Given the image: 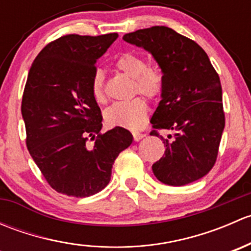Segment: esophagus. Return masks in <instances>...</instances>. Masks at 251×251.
I'll return each instance as SVG.
<instances>
[{
    "mask_svg": "<svg viewBox=\"0 0 251 251\" xmlns=\"http://www.w3.org/2000/svg\"><path fill=\"white\" fill-rule=\"evenodd\" d=\"M132 135H133V140H135L136 142L141 141L142 138L146 137V135H144V133H140V132H133Z\"/></svg>",
    "mask_w": 251,
    "mask_h": 251,
    "instance_id": "1",
    "label": "esophagus"
}]
</instances>
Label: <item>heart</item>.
<instances>
[{
  "label": "heart",
  "mask_w": 251,
  "mask_h": 251,
  "mask_svg": "<svg viewBox=\"0 0 251 251\" xmlns=\"http://www.w3.org/2000/svg\"><path fill=\"white\" fill-rule=\"evenodd\" d=\"M115 67L124 74L133 77V92L141 93L149 100H156L164 88V77L156 67L147 65L146 59L140 54L131 52L121 53L115 59ZM91 92L98 103L107 100L104 90V75L100 69L95 70L91 78ZM148 103L142 97H136L126 102H116L110 105L104 113L108 125L140 130L148 118Z\"/></svg>",
  "instance_id": "obj_1"
}]
</instances>
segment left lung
I'll return each mask as SVG.
<instances>
[{"instance_id": "obj_1", "label": "left lung", "mask_w": 251, "mask_h": 251, "mask_svg": "<svg viewBox=\"0 0 251 251\" xmlns=\"http://www.w3.org/2000/svg\"><path fill=\"white\" fill-rule=\"evenodd\" d=\"M128 44L144 48L158 62L164 77L161 100L151 119L153 131L173 129L160 136L165 154L151 169L169 186L201 178L215 165L225 128L219 74L197 42L168 26H151L124 35Z\"/></svg>"}]
</instances>
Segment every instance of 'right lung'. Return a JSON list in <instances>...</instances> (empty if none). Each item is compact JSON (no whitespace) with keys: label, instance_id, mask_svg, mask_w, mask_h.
Here are the masks:
<instances>
[{"label":"right lung","instance_id":"obj_1","mask_svg":"<svg viewBox=\"0 0 251 251\" xmlns=\"http://www.w3.org/2000/svg\"><path fill=\"white\" fill-rule=\"evenodd\" d=\"M118 36L65 35L45 46L30 68L22 100L26 147L58 193L85 198L102 191L115 159L132 143L126 128L100 132L102 114L91 92L96 60Z\"/></svg>","mask_w":251,"mask_h":251}]
</instances>
